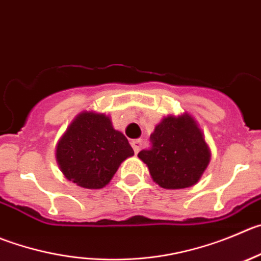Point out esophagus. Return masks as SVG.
Wrapping results in <instances>:
<instances>
[{
	"label": "esophagus",
	"instance_id": "obj_1",
	"mask_svg": "<svg viewBox=\"0 0 261 261\" xmlns=\"http://www.w3.org/2000/svg\"><path fill=\"white\" fill-rule=\"evenodd\" d=\"M131 147H133L134 152L138 153L139 150H140V148L143 147V142L142 140H133V142H131Z\"/></svg>",
	"mask_w": 261,
	"mask_h": 261
}]
</instances>
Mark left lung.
<instances>
[{
    "label": "left lung",
    "instance_id": "1",
    "mask_svg": "<svg viewBox=\"0 0 261 261\" xmlns=\"http://www.w3.org/2000/svg\"><path fill=\"white\" fill-rule=\"evenodd\" d=\"M138 157L149 169L153 180L165 189L194 186L206 170L210 150L201 130L188 114L166 117L150 135V147Z\"/></svg>",
    "mask_w": 261,
    "mask_h": 261
}]
</instances>
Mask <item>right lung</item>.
I'll use <instances>...</instances> for the list:
<instances>
[{"mask_svg": "<svg viewBox=\"0 0 261 261\" xmlns=\"http://www.w3.org/2000/svg\"><path fill=\"white\" fill-rule=\"evenodd\" d=\"M134 154L128 140L106 114L85 112L58 143L57 160L68 180L87 189L106 187L117 169Z\"/></svg>", "mask_w": 261, "mask_h": 261, "instance_id": "obj_1", "label": "right lung"}]
</instances>
